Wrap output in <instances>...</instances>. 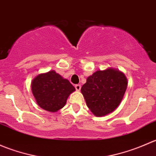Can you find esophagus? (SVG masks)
Returning <instances> with one entry per match:
<instances>
[{
    "label": "esophagus",
    "instance_id": "obj_1",
    "mask_svg": "<svg viewBox=\"0 0 156 156\" xmlns=\"http://www.w3.org/2000/svg\"><path fill=\"white\" fill-rule=\"evenodd\" d=\"M75 89H76V90H81V84H75Z\"/></svg>",
    "mask_w": 156,
    "mask_h": 156
}]
</instances>
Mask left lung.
I'll return each instance as SVG.
<instances>
[{"mask_svg": "<svg viewBox=\"0 0 156 156\" xmlns=\"http://www.w3.org/2000/svg\"><path fill=\"white\" fill-rule=\"evenodd\" d=\"M127 78L113 69L97 71L81 87L87 107L97 116L106 115L120 104L126 91Z\"/></svg>", "mask_w": 156, "mask_h": 156, "instance_id": "left-lung-1", "label": "left lung"}]
</instances>
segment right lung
<instances>
[{
	"label": "right lung",
	"instance_id": "obj_1",
	"mask_svg": "<svg viewBox=\"0 0 156 156\" xmlns=\"http://www.w3.org/2000/svg\"><path fill=\"white\" fill-rule=\"evenodd\" d=\"M31 90L37 104L47 111H58L75 88L54 71L38 75L31 82Z\"/></svg>",
	"mask_w": 156,
	"mask_h": 156
}]
</instances>
